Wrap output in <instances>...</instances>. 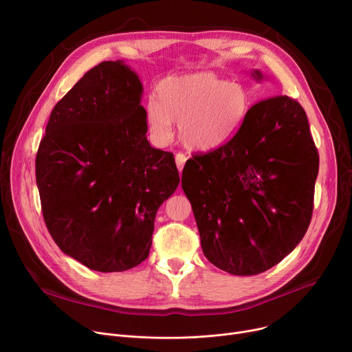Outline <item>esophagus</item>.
Listing matches in <instances>:
<instances>
[{
    "label": "esophagus",
    "mask_w": 352,
    "mask_h": 352,
    "mask_svg": "<svg viewBox=\"0 0 352 352\" xmlns=\"http://www.w3.org/2000/svg\"><path fill=\"white\" fill-rule=\"evenodd\" d=\"M186 161H187V157L184 155L182 153H178V154L175 155V162H177V166H178L179 173L182 171V168H184V164H186Z\"/></svg>",
    "instance_id": "obj_1"
}]
</instances>
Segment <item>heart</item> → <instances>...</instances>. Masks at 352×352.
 <instances>
[{"label":"heart","mask_w":352,"mask_h":352,"mask_svg":"<svg viewBox=\"0 0 352 352\" xmlns=\"http://www.w3.org/2000/svg\"><path fill=\"white\" fill-rule=\"evenodd\" d=\"M250 109V92L214 72L168 77L157 87V100L145 107L146 122L158 140L171 135L179 124V138L194 151L224 145L243 124Z\"/></svg>","instance_id":"heart-1"}]
</instances>
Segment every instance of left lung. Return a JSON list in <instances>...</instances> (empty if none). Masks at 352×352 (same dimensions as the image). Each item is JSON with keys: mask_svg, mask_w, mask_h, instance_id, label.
Instances as JSON below:
<instances>
[{"mask_svg": "<svg viewBox=\"0 0 352 352\" xmlns=\"http://www.w3.org/2000/svg\"><path fill=\"white\" fill-rule=\"evenodd\" d=\"M318 165L305 111L287 96L255 102L230 141L192 154L181 184L207 260L234 275L283 261L311 223Z\"/></svg>", "mask_w": 352, "mask_h": 352, "instance_id": "obj_1", "label": "left lung"}]
</instances>
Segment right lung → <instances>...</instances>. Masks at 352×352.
Returning a JSON list of instances; mask_svg holds the SVG:
<instances>
[{
    "label": "right lung",
    "instance_id": "obj_1",
    "mask_svg": "<svg viewBox=\"0 0 352 352\" xmlns=\"http://www.w3.org/2000/svg\"><path fill=\"white\" fill-rule=\"evenodd\" d=\"M142 85L104 61L55 104L35 157L41 211L63 252L100 272L150 254L155 214L179 184L174 154L148 142Z\"/></svg>",
    "mask_w": 352,
    "mask_h": 352
}]
</instances>
